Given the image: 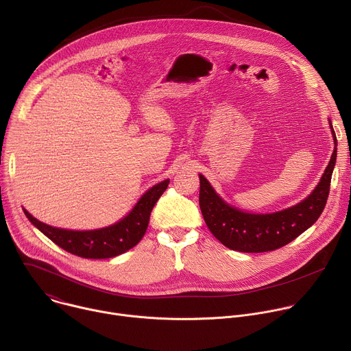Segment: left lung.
Segmentation results:
<instances>
[{
	"label": "left lung",
	"mask_w": 351,
	"mask_h": 351,
	"mask_svg": "<svg viewBox=\"0 0 351 351\" xmlns=\"http://www.w3.org/2000/svg\"><path fill=\"white\" fill-rule=\"evenodd\" d=\"M333 153L315 189L302 202L275 213L257 214L230 206L217 193L213 184L199 173L198 203L211 233L228 248L241 253H264L286 245L313 226L322 214L330 187L337 157V140L328 119Z\"/></svg>",
	"instance_id": "obj_1"
}]
</instances>
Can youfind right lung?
<instances>
[{
    "label": "right lung",
    "mask_w": 351,
    "mask_h": 351,
    "mask_svg": "<svg viewBox=\"0 0 351 351\" xmlns=\"http://www.w3.org/2000/svg\"><path fill=\"white\" fill-rule=\"evenodd\" d=\"M168 184L169 179H165L149 187L122 219L110 226L91 230L56 228L36 219L25 208L23 213L43 234L68 253L93 260L112 258L126 253L141 240L148 226L149 214Z\"/></svg>",
    "instance_id": "1"
}]
</instances>
